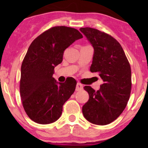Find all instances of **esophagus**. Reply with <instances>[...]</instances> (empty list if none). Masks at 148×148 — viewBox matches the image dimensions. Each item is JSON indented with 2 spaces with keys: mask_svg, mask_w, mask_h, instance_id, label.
<instances>
[{
  "mask_svg": "<svg viewBox=\"0 0 148 148\" xmlns=\"http://www.w3.org/2000/svg\"><path fill=\"white\" fill-rule=\"evenodd\" d=\"M83 90V85H82L80 83H77L76 86V91H80Z\"/></svg>",
  "mask_w": 148,
  "mask_h": 148,
  "instance_id": "obj_1",
  "label": "esophagus"
}]
</instances>
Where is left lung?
Wrapping results in <instances>:
<instances>
[{
	"instance_id": "obj_1",
	"label": "left lung",
	"mask_w": 148,
	"mask_h": 148,
	"mask_svg": "<svg viewBox=\"0 0 148 148\" xmlns=\"http://www.w3.org/2000/svg\"><path fill=\"white\" fill-rule=\"evenodd\" d=\"M94 48L90 71L97 73L103 81L99 90L85 86L89 100L82 112L89 122L106 125L118 118L130 97L131 70L122 46L104 32L91 27L79 29Z\"/></svg>"
}]
</instances>
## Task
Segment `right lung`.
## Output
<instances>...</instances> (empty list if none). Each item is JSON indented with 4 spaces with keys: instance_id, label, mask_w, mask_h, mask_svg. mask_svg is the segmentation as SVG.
<instances>
[{
    "instance_id": "obj_1",
    "label": "right lung",
    "mask_w": 148,
    "mask_h": 148,
    "mask_svg": "<svg viewBox=\"0 0 148 148\" xmlns=\"http://www.w3.org/2000/svg\"><path fill=\"white\" fill-rule=\"evenodd\" d=\"M82 38L77 29L57 26L30 44L21 64L20 95L26 114L34 122L50 124L61 116L62 106L73 94L77 82L73 78L58 82L52 75L66 48Z\"/></svg>"
}]
</instances>
